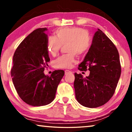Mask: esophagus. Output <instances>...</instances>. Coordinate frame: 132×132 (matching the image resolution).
<instances>
[{
    "mask_svg": "<svg viewBox=\"0 0 132 132\" xmlns=\"http://www.w3.org/2000/svg\"><path fill=\"white\" fill-rule=\"evenodd\" d=\"M72 72L71 71H70V70H65V75H68V73H71Z\"/></svg>",
    "mask_w": 132,
    "mask_h": 132,
    "instance_id": "1",
    "label": "esophagus"
}]
</instances>
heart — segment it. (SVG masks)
I'll return each instance as SVG.
<instances>
[{
  "label": "heart",
  "mask_w": 132,
  "mask_h": 132,
  "mask_svg": "<svg viewBox=\"0 0 132 132\" xmlns=\"http://www.w3.org/2000/svg\"><path fill=\"white\" fill-rule=\"evenodd\" d=\"M56 37L50 36L47 41L48 52L52 56L56 55L62 45L67 44L70 54L59 56L54 62L57 68H69L75 62L77 53H83L89 49L92 44L90 36L81 28H61L56 32Z\"/></svg>",
  "instance_id": "b5f03b06"
}]
</instances>
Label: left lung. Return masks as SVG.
<instances>
[{"instance_id": "left-lung-1", "label": "left lung", "mask_w": 132, "mask_h": 132, "mask_svg": "<svg viewBox=\"0 0 132 132\" xmlns=\"http://www.w3.org/2000/svg\"><path fill=\"white\" fill-rule=\"evenodd\" d=\"M78 69H88L90 73L86 77L75 73L74 88L77 102L91 108L107 103L115 93L121 69L118 50L99 29L94 34L91 47Z\"/></svg>"}]
</instances>
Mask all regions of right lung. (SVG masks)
Listing matches in <instances>:
<instances>
[{
  "label": "right lung",
  "instance_id": "right-lung-1",
  "mask_svg": "<svg viewBox=\"0 0 132 132\" xmlns=\"http://www.w3.org/2000/svg\"><path fill=\"white\" fill-rule=\"evenodd\" d=\"M46 30V28L34 30L20 43L13 56L11 74L14 87L21 100L33 106L50 103L64 75L62 70H55L50 77L44 75L50 62Z\"/></svg>",
  "mask_w": 132,
  "mask_h": 132
}]
</instances>
